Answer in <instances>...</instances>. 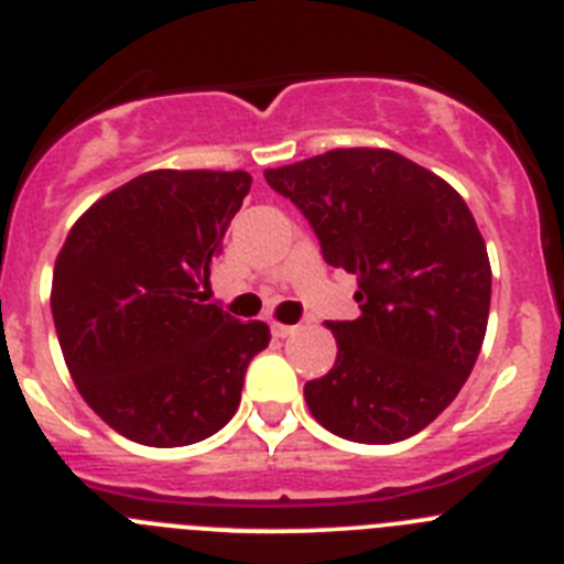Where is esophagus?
I'll return each mask as SVG.
<instances>
[{"mask_svg": "<svg viewBox=\"0 0 564 564\" xmlns=\"http://www.w3.org/2000/svg\"><path fill=\"white\" fill-rule=\"evenodd\" d=\"M272 334H275V337H289V334H294L297 332V326H283V323H272Z\"/></svg>", "mask_w": 564, "mask_h": 564, "instance_id": "34e87169", "label": "esophagus"}]
</instances>
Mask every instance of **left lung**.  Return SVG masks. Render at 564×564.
Wrapping results in <instances>:
<instances>
[{
  "instance_id": "1",
  "label": "left lung",
  "mask_w": 564,
  "mask_h": 564,
  "mask_svg": "<svg viewBox=\"0 0 564 564\" xmlns=\"http://www.w3.org/2000/svg\"><path fill=\"white\" fill-rule=\"evenodd\" d=\"M357 275V319H328L337 359L303 388L314 419L357 444H395L438 419L486 337L491 267L453 185L388 149H337L263 171Z\"/></svg>"
}]
</instances>
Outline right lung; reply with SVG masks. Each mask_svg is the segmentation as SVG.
<instances>
[{
  "instance_id": "obj_1",
  "label": "right lung",
  "mask_w": 564,
  "mask_h": 564,
  "mask_svg": "<svg viewBox=\"0 0 564 564\" xmlns=\"http://www.w3.org/2000/svg\"><path fill=\"white\" fill-rule=\"evenodd\" d=\"M250 185L247 171H149L95 202L55 258L50 306L69 373L137 444L219 433L270 345L267 323L202 303Z\"/></svg>"
}]
</instances>
